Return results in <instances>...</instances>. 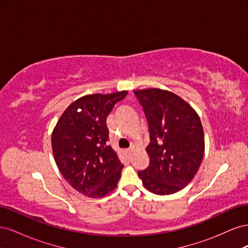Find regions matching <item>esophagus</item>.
Instances as JSON below:
<instances>
[{
    "mask_svg": "<svg viewBox=\"0 0 248 248\" xmlns=\"http://www.w3.org/2000/svg\"><path fill=\"white\" fill-rule=\"evenodd\" d=\"M132 152H133L132 148H129V149H127V150H126V153H127V155H131V154H132Z\"/></svg>",
    "mask_w": 248,
    "mask_h": 248,
    "instance_id": "1",
    "label": "esophagus"
}]
</instances>
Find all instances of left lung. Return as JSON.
Returning <instances> with one entry per match:
<instances>
[{"instance_id":"obj_1","label":"left lung","mask_w":248,"mask_h":248,"mask_svg":"<svg viewBox=\"0 0 248 248\" xmlns=\"http://www.w3.org/2000/svg\"><path fill=\"white\" fill-rule=\"evenodd\" d=\"M133 93L144 109L150 133L149 166L138 175L149 191L160 196L175 193L196 176L204 157L200 117L172 92L152 88Z\"/></svg>"}]
</instances>
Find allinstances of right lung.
Masks as SVG:
<instances>
[{"instance_id":"right-lung-1","label":"right lung","mask_w":248,"mask_h":248,"mask_svg":"<svg viewBox=\"0 0 248 248\" xmlns=\"http://www.w3.org/2000/svg\"><path fill=\"white\" fill-rule=\"evenodd\" d=\"M127 91L92 94L72 102L52 131L51 148L64 179L89 198H103L114 190L123 164L108 146L107 118Z\"/></svg>"}]
</instances>
